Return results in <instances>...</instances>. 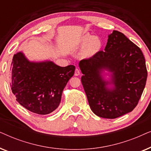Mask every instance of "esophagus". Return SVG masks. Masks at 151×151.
<instances>
[{
	"mask_svg": "<svg viewBox=\"0 0 151 151\" xmlns=\"http://www.w3.org/2000/svg\"><path fill=\"white\" fill-rule=\"evenodd\" d=\"M80 74V70L78 69H76L75 70V73H74V75H75L76 76H78Z\"/></svg>",
	"mask_w": 151,
	"mask_h": 151,
	"instance_id": "34e87169",
	"label": "esophagus"
}]
</instances>
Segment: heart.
<instances>
[{
    "label": "heart",
    "mask_w": 151,
    "mask_h": 151,
    "mask_svg": "<svg viewBox=\"0 0 151 151\" xmlns=\"http://www.w3.org/2000/svg\"><path fill=\"white\" fill-rule=\"evenodd\" d=\"M80 44L82 47L86 46L84 50V54L86 55H91L97 52L102 45L100 39L90 34L84 35L82 38Z\"/></svg>",
    "instance_id": "heart-1"
}]
</instances>
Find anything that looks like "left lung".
<instances>
[{
    "mask_svg": "<svg viewBox=\"0 0 151 151\" xmlns=\"http://www.w3.org/2000/svg\"><path fill=\"white\" fill-rule=\"evenodd\" d=\"M79 67L88 104L96 115L115 119L137 106L148 75L145 58L141 49L122 33L113 30L104 51L80 60Z\"/></svg>",
    "mask_w": 151,
    "mask_h": 151,
    "instance_id": "obj_1",
    "label": "left lung"
}]
</instances>
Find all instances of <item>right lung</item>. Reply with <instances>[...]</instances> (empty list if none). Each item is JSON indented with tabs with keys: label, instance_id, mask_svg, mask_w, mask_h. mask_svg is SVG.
<instances>
[{
	"label": "right lung",
	"instance_id": "1",
	"mask_svg": "<svg viewBox=\"0 0 151 151\" xmlns=\"http://www.w3.org/2000/svg\"><path fill=\"white\" fill-rule=\"evenodd\" d=\"M10 80L19 104L31 112L47 115L55 111L63 89L73 76L75 66L63 67L52 61H30L22 51L14 54Z\"/></svg>",
	"mask_w": 151,
	"mask_h": 151
}]
</instances>
